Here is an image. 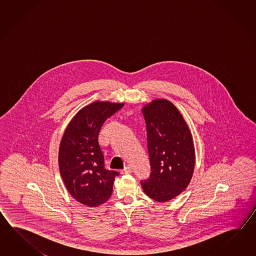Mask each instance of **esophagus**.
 Returning a JSON list of instances; mask_svg holds the SVG:
<instances>
[{"mask_svg":"<svg viewBox=\"0 0 256 256\" xmlns=\"http://www.w3.org/2000/svg\"><path fill=\"white\" fill-rule=\"evenodd\" d=\"M130 172H132V168H130V166H126L124 168L120 170L122 174H129Z\"/></svg>","mask_w":256,"mask_h":256,"instance_id":"obj_1","label":"esophagus"}]
</instances>
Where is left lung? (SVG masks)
Instances as JSON below:
<instances>
[{
  "label": "left lung",
  "mask_w": 256,
  "mask_h": 256,
  "mask_svg": "<svg viewBox=\"0 0 256 256\" xmlns=\"http://www.w3.org/2000/svg\"><path fill=\"white\" fill-rule=\"evenodd\" d=\"M142 114L151 173L141 185L149 198L168 202L190 182L195 166L192 136L178 110L166 100H154L144 107Z\"/></svg>",
  "instance_id": "left-lung-1"
}]
</instances>
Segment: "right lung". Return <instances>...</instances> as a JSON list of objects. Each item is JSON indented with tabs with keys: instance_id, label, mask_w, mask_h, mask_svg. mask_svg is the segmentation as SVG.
<instances>
[{
	"instance_id": "1",
	"label": "right lung",
	"mask_w": 256,
	"mask_h": 256,
	"mask_svg": "<svg viewBox=\"0 0 256 256\" xmlns=\"http://www.w3.org/2000/svg\"><path fill=\"white\" fill-rule=\"evenodd\" d=\"M124 104L95 102L80 110L60 142L58 164L66 190L76 200L96 207L110 198L119 172L105 168L98 134L104 122Z\"/></svg>"
}]
</instances>
